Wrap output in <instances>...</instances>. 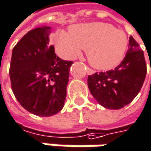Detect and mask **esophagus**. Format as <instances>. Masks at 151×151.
<instances>
[{"instance_id": "esophagus-1", "label": "esophagus", "mask_w": 151, "mask_h": 151, "mask_svg": "<svg viewBox=\"0 0 151 151\" xmlns=\"http://www.w3.org/2000/svg\"><path fill=\"white\" fill-rule=\"evenodd\" d=\"M86 70H87V73H88V74H89V75H91V74L95 73V70H94L93 69L89 68V67H86Z\"/></svg>"}]
</instances>
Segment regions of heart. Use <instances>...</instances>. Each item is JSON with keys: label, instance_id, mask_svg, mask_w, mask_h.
Returning a JSON list of instances; mask_svg holds the SVG:
<instances>
[{"label": "heart", "instance_id": "heart-1", "mask_svg": "<svg viewBox=\"0 0 151 151\" xmlns=\"http://www.w3.org/2000/svg\"><path fill=\"white\" fill-rule=\"evenodd\" d=\"M127 44L128 39L123 31L101 22L74 24L70 32L59 30L55 36V47L62 57L73 59L83 48L89 63L103 70L122 62Z\"/></svg>", "mask_w": 151, "mask_h": 151}]
</instances>
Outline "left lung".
<instances>
[{
	"mask_svg": "<svg viewBox=\"0 0 151 151\" xmlns=\"http://www.w3.org/2000/svg\"><path fill=\"white\" fill-rule=\"evenodd\" d=\"M147 73L144 53L130 36L128 50L114 70L96 72L88 78V88L104 108L119 110L130 104L140 92Z\"/></svg>",
	"mask_w": 151,
	"mask_h": 151,
	"instance_id": "left-lung-1",
	"label": "left lung"
}]
</instances>
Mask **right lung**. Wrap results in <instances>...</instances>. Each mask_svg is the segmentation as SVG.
<instances>
[{"instance_id":"add662e5","label":"right lung","mask_w":151,"mask_h":151,"mask_svg":"<svg viewBox=\"0 0 151 151\" xmlns=\"http://www.w3.org/2000/svg\"><path fill=\"white\" fill-rule=\"evenodd\" d=\"M50 27L28 32L14 47L9 68L11 88L29 112L49 117L64 104L71 61L59 58L49 44Z\"/></svg>"}]
</instances>
